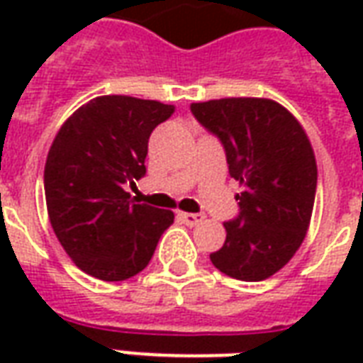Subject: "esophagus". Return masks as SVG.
<instances>
[{
  "mask_svg": "<svg viewBox=\"0 0 363 363\" xmlns=\"http://www.w3.org/2000/svg\"><path fill=\"white\" fill-rule=\"evenodd\" d=\"M179 220L184 221L186 225H196L200 221L204 220L202 213H189V212H179Z\"/></svg>",
  "mask_w": 363,
  "mask_h": 363,
  "instance_id": "1",
  "label": "esophagus"
}]
</instances>
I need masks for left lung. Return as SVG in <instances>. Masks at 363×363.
Masks as SVG:
<instances>
[{"label":"left lung","mask_w":363,"mask_h":363,"mask_svg":"<svg viewBox=\"0 0 363 363\" xmlns=\"http://www.w3.org/2000/svg\"><path fill=\"white\" fill-rule=\"evenodd\" d=\"M202 126L220 138L229 174L243 184L225 243L210 255L220 272L243 281L270 278L301 247L311 221L317 163L301 124L281 104L257 96L192 103Z\"/></svg>","instance_id":"8db88e82"}]
</instances>
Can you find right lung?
I'll list each match as a JSON object with an SVG mask.
<instances>
[{"mask_svg":"<svg viewBox=\"0 0 363 363\" xmlns=\"http://www.w3.org/2000/svg\"><path fill=\"white\" fill-rule=\"evenodd\" d=\"M173 104L126 95L96 96L69 116L46 157V208L60 245L83 272L104 281L150 264L171 210L138 204L126 186L145 174L151 132Z\"/></svg>","mask_w":363,"mask_h":363,"instance_id":"add662e5","label":"right lung"}]
</instances>
